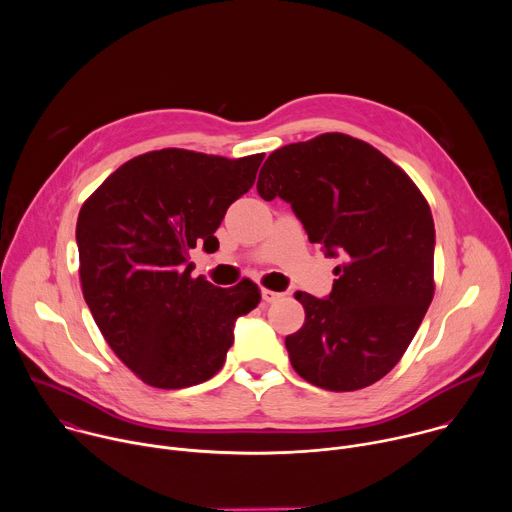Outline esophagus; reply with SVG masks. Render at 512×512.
I'll use <instances>...</instances> for the list:
<instances>
[{"mask_svg": "<svg viewBox=\"0 0 512 512\" xmlns=\"http://www.w3.org/2000/svg\"><path fill=\"white\" fill-rule=\"evenodd\" d=\"M261 298L265 304H273L281 298V294H277V291H271V289H261Z\"/></svg>", "mask_w": 512, "mask_h": 512, "instance_id": "34e87169", "label": "esophagus"}]
</instances>
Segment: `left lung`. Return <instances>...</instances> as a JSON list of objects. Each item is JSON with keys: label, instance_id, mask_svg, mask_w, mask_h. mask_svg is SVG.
Wrapping results in <instances>:
<instances>
[{"label": "left lung", "instance_id": "1", "mask_svg": "<svg viewBox=\"0 0 512 512\" xmlns=\"http://www.w3.org/2000/svg\"><path fill=\"white\" fill-rule=\"evenodd\" d=\"M257 192L289 202L310 243L342 259L330 296L296 291L306 322L285 338L291 367L328 391L377 383L401 360L433 298L427 200L387 156L344 133L275 150Z\"/></svg>", "mask_w": 512, "mask_h": 512}]
</instances>
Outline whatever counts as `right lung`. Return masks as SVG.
Masks as SVG:
<instances>
[{
    "mask_svg": "<svg viewBox=\"0 0 512 512\" xmlns=\"http://www.w3.org/2000/svg\"><path fill=\"white\" fill-rule=\"evenodd\" d=\"M265 154L239 160L158 150L117 168L77 221L85 302L107 344L143 383L184 389L223 369L237 318L261 302L243 279L223 289L192 277L190 249L255 182Z\"/></svg>",
    "mask_w": 512,
    "mask_h": 512,
    "instance_id": "right-lung-1",
    "label": "right lung"
}]
</instances>
